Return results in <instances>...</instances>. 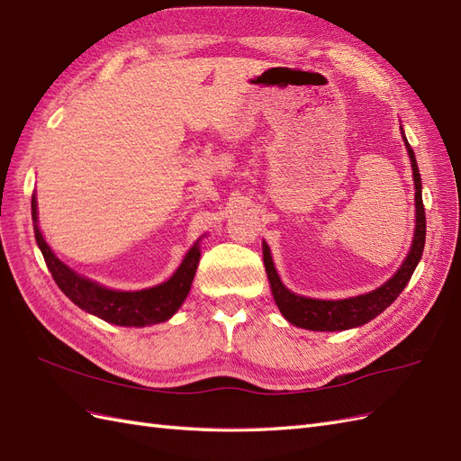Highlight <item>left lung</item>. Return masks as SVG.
Here are the masks:
<instances>
[{"label":"left lung","mask_w":461,"mask_h":461,"mask_svg":"<svg viewBox=\"0 0 461 461\" xmlns=\"http://www.w3.org/2000/svg\"><path fill=\"white\" fill-rule=\"evenodd\" d=\"M407 152L411 158V167H413V181H415V208H417V223H415V238L411 251L403 260L402 268L393 274L384 285L371 294L349 297V299H339V301H322V299H309L301 297L289 292L280 282L278 274L272 265V257L268 251V245L265 243L262 247V253H265V267L272 287V295L276 299V305L280 307V312L284 317L299 326L307 328V330H321V332H334V330H348V328L361 326L365 322L373 321L376 314L383 312L386 307L393 303L407 282L411 280V274L420 260L425 249V233H427V220H425V206H423V194H420V176L419 167L415 162V154L410 147V142L405 140Z\"/></svg>","instance_id":"obj_1"}]
</instances>
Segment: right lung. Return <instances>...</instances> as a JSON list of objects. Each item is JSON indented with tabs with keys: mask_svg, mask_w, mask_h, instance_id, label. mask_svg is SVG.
<instances>
[{
	"mask_svg": "<svg viewBox=\"0 0 461 461\" xmlns=\"http://www.w3.org/2000/svg\"><path fill=\"white\" fill-rule=\"evenodd\" d=\"M32 220H34V238L38 247L44 255L46 265L54 276L56 284L61 292L68 295L75 305L86 312L96 314L102 321L120 324V326H147L167 321L185 301L193 276L199 265L201 251L199 247H193L183 258L181 267L167 282L154 285L142 292H115L106 289L95 282L77 276L63 262L50 251L41 230L36 223V199L32 196Z\"/></svg>",
	"mask_w": 461,
	"mask_h": 461,
	"instance_id": "add662e5",
	"label": "right lung"
}]
</instances>
